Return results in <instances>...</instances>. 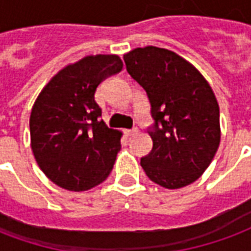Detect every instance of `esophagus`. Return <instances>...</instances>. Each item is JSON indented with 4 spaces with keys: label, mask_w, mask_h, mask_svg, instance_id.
Wrapping results in <instances>:
<instances>
[{
    "label": "esophagus",
    "mask_w": 251,
    "mask_h": 251,
    "mask_svg": "<svg viewBox=\"0 0 251 251\" xmlns=\"http://www.w3.org/2000/svg\"><path fill=\"white\" fill-rule=\"evenodd\" d=\"M127 136H131V135H135V133H138V128H132V129H126L124 131Z\"/></svg>",
    "instance_id": "esophagus-1"
}]
</instances>
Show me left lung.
Masks as SVG:
<instances>
[{
    "label": "left lung",
    "instance_id": "8db88e82",
    "mask_svg": "<svg viewBox=\"0 0 251 251\" xmlns=\"http://www.w3.org/2000/svg\"><path fill=\"white\" fill-rule=\"evenodd\" d=\"M127 72L151 104V152L144 173L166 188L188 186L204 173L221 142L219 105L210 84L193 64L168 49L146 47L124 54Z\"/></svg>",
    "mask_w": 251,
    "mask_h": 251
}]
</instances>
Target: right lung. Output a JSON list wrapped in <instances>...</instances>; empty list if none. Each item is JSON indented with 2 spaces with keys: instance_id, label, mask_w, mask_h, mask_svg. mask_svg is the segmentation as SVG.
<instances>
[{
  "instance_id": "add662e5",
  "label": "right lung",
  "mask_w": 251,
  "mask_h": 251,
  "mask_svg": "<svg viewBox=\"0 0 251 251\" xmlns=\"http://www.w3.org/2000/svg\"><path fill=\"white\" fill-rule=\"evenodd\" d=\"M122 69L116 54L87 56L58 71L36 99L29 120L33 155L61 188L85 191L112 171L122 132L108 128L100 118L95 92Z\"/></svg>"
}]
</instances>
